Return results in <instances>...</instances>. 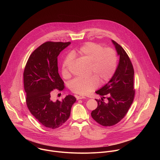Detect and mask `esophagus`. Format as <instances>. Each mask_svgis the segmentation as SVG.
Here are the masks:
<instances>
[{"mask_svg":"<svg viewBox=\"0 0 160 160\" xmlns=\"http://www.w3.org/2000/svg\"><path fill=\"white\" fill-rule=\"evenodd\" d=\"M76 98L77 100L78 99H85V96H76Z\"/></svg>","mask_w":160,"mask_h":160,"instance_id":"34e87169","label":"esophagus"}]
</instances>
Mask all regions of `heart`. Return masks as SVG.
Returning a JSON list of instances; mask_svg holds the SVG:
<instances>
[{
  "label": "heart",
  "instance_id": "obj_1",
  "mask_svg": "<svg viewBox=\"0 0 160 160\" xmlns=\"http://www.w3.org/2000/svg\"><path fill=\"white\" fill-rule=\"evenodd\" d=\"M80 58L90 63V74L94 75L87 78H76L70 82L69 87L73 92L86 95L94 91L99 82L105 83L115 75L118 66V55L112 48H104L102 45L94 42H87L77 51ZM72 56L68 55L64 60L61 73L64 78H69L71 73L69 66Z\"/></svg>",
  "mask_w": 160,
  "mask_h": 160
}]
</instances>
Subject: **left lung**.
<instances>
[{
  "label": "left lung",
  "instance_id": "8db88e82",
  "mask_svg": "<svg viewBox=\"0 0 160 160\" xmlns=\"http://www.w3.org/2000/svg\"><path fill=\"white\" fill-rule=\"evenodd\" d=\"M112 42L120 56L119 63L112 78L96 92L102 98L96 99L98 107L91 112L92 118L105 127L116 125L125 117L135 96L133 65L121 45L112 40ZM106 98L107 103L103 101Z\"/></svg>",
  "mask_w": 160,
  "mask_h": 160
}]
</instances>
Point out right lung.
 I'll list each match as a JSON object with an SVG mask.
<instances>
[{
  "instance_id": "right-lung-1",
  "label": "right lung",
  "mask_w": 160,
  "mask_h": 160,
  "mask_svg": "<svg viewBox=\"0 0 160 160\" xmlns=\"http://www.w3.org/2000/svg\"><path fill=\"white\" fill-rule=\"evenodd\" d=\"M71 42H46L30 56L23 73L27 107L44 127L54 129L69 118L76 98L68 95L62 101H53L51 91L64 88L58 73V56Z\"/></svg>"
}]
</instances>
